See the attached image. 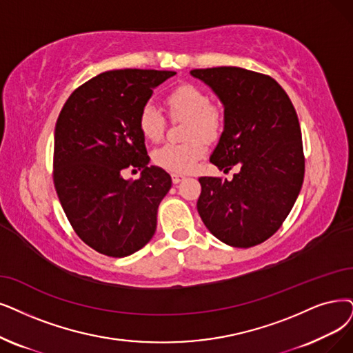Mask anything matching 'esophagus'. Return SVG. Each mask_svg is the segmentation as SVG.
<instances>
[{
    "label": "esophagus",
    "mask_w": 353,
    "mask_h": 353,
    "mask_svg": "<svg viewBox=\"0 0 353 353\" xmlns=\"http://www.w3.org/2000/svg\"><path fill=\"white\" fill-rule=\"evenodd\" d=\"M185 176L184 175H179V174H172V182L174 184H179L181 181H184Z\"/></svg>",
    "instance_id": "obj_1"
}]
</instances>
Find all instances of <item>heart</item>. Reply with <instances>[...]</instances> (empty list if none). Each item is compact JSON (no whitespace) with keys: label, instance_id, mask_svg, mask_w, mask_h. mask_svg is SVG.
Instances as JSON below:
<instances>
[{"label":"heart","instance_id":"heart-1","mask_svg":"<svg viewBox=\"0 0 353 353\" xmlns=\"http://www.w3.org/2000/svg\"><path fill=\"white\" fill-rule=\"evenodd\" d=\"M169 114L174 119H185L184 143H165L154 149L152 159L169 172L185 174L196 161L205 154V140H214L221 130L223 114L219 107L210 104L207 95L191 83H184L166 97ZM137 124L145 139L158 142L165 130V117L152 104H146L139 112Z\"/></svg>","mask_w":353,"mask_h":353}]
</instances>
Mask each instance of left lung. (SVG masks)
<instances>
[{
  "label": "left lung",
  "mask_w": 353,
  "mask_h": 353,
  "mask_svg": "<svg viewBox=\"0 0 353 353\" xmlns=\"http://www.w3.org/2000/svg\"><path fill=\"white\" fill-rule=\"evenodd\" d=\"M224 108V128L210 162L234 165L232 181L201 176L196 210L210 233L233 248L270 239L284 223L304 179L297 112L287 92L268 75L236 66L194 69Z\"/></svg>",
  "instance_id": "1"
}]
</instances>
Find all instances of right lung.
Instances as JSON below:
<instances>
[{"label":"right lung","mask_w":353,"mask_h":353,"mask_svg":"<svg viewBox=\"0 0 353 353\" xmlns=\"http://www.w3.org/2000/svg\"><path fill=\"white\" fill-rule=\"evenodd\" d=\"M174 70H108L77 88L54 128L53 182L77 234L94 250L124 258L157 230L158 207L171 175L150 158L137 119L153 90ZM125 167L143 169L124 180Z\"/></svg>","instance_id":"right-lung-1"}]
</instances>
